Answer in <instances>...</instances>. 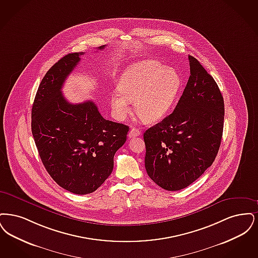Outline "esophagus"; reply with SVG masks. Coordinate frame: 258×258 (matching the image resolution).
Here are the masks:
<instances>
[{
	"mask_svg": "<svg viewBox=\"0 0 258 258\" xmlns=\"http://www.w3.org/2000/svg\"><path fill=\"white\" fill-rule=\"evenodd\" d=\"M141 135V131L138 129V128H135L133 127L130 131H129V138H135V137H139Z\"/></svg>",
	"mask_w": 258,
	"mask_h": 258,
	"instance_id": "34e87169",
	"label": "esophagus"
}]
</instances>
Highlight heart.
Wrapping results in <instances>:
<instances>
[{"instance_id": "1", "label": "heart", "mask_w": 258, "mask_h": 258, "mask_svg": "<svg viewBox=\"0 0 258 258\" xmlns=\"http://www.w3.org/2000/svg\"><path fill=\"white\" fill-rule=\"evenodd\" d=\"M182 86L178 72L155 60H141L126 68L110 96L117 119H124L135 102L138 115L146 122L162 119L171 108Z\"/></svg>"}]
</instances>
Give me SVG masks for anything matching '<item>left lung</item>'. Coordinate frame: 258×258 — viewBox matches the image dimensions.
<instances>
[{"mask_svg": "<svg viewBox=\"0 0 258 258\" xmlns=\"http://www.w3.org/2000/svg\"><path fill=\"white\" fill-rule=\"evenodd\" d=\"M188 58L190 77L174 111L144 134L147 174L167 190L184 189L201 177L223 137L221 90L196 57Z\"/></svg>", "mask_w": 258, "mask_h": 258, "instance_id": "left-lung-1", "label": "left lung"}]
</instances>
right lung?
I'll use <instances>...</instances> for the list:
<instances>
[{
	"label": "right lung",
	"instance_id": "1",
	"mask_svg": "<svg viewBox=\"0 0 258 258\" xmlns=\"http://www.w3.org/2000/svg\"><path fill=\"white\" fill-rule=\"evenodd\" d=\"M84 54H68L47 71L32 109V133L46 170L58 186L76 195L97 190L110 176L113 156L129 131L103 118L93 101L72 104L63 97L66 79Z\"/></svg>",
	"mask_w": 258,
	"mask_h": 258
}]
</instances>
